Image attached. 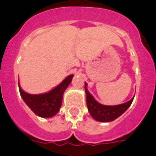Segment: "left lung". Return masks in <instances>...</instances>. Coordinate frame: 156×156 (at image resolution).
<instances>
[{"mask_svg": "<svg viewBox=\"0 0 156 156\" xmlns=\"http://www.w3.org/2000/svg\"><path fill=\"white\" fill-rule=\"evenodd\" d=\"M85 92H86L87 105L90 115L95 120L99 122H111L115 120L118 117L124 113L129 108L133 98L129 101L118 105H104L98 103L87 89V83H85Z\"/></svg>", "mask_w": 156, "mask_h": 156, "instance_id": "obj_1", "label": "left lung"}]
</instances>
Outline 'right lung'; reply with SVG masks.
Returning a JSON list of instances; mask_svg holds the SVG:
<instances>
[{"label": "right lung", "mask_w": 156, "mask_h": 156, "mask_svg": "<svg viewBox=\"0 0 156 156\" xmlns=\"http://www.w3.org/2000/svg\"><path fill=\"white\" fill-rule=\"evenodd\" d=\"M73 77V75L68 76L51 90L40 94H30L23 91L19 83V92L23 101L36 115L43 118H50L58 112L62 106L63 94L71 83Z\"/></svg>", "instance_id": "1"}]
</instances>
